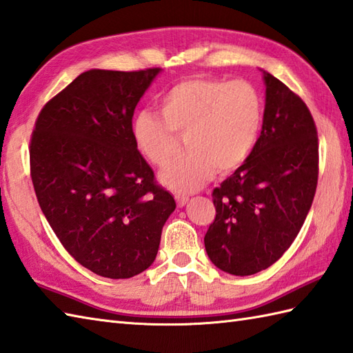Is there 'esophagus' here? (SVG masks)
I'll list each match as a JSON object with an SVG mask.
<instances>
[{"instance_id":"1","label":"esophagus","mask_w":353,"mask_h":353,"mask_svg":"<svg viewBox=\"0 0 353 353\" xmlns=\"http://www.w3.org/2000/svg\"><path fill=\"white\" fill-rule=\"evenodd\" d=\"M175 201L178 203V207H184L185 202L189 201V196H185V194H175Z\"/></svg>"}]
</instances>
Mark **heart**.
Here are the masks:
<instances>
[{
	"label": "heart",
	"instance_id": "obj_1",
	"mask_svg": "<svg viewBox=\"0 0 353 353\" xmlns=\"http://www.w3.org/2000/svg\"><path fill=\"white\" fill-rule=\"evenodd\" d=\"M160 114L139 110L131 123L137 150L157 168L168 166L184 137L187 152L161 172L176 193L201 189L214 169L230 174L245 163L260 136L261 93L246 80L187 78L159 99Z\"/></svg>",
	"mask_w": 353,
	"mask_h": 353
}]
</instances>
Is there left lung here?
I'll list each match as a JSON object with an SVG mask.
<instances>
[{"label":"left lung","mask_w":353,"mask_h":353,"mask_svg":"<svg viewBox=\"0 0 353 353\" xmlns=\"http://www.w3.org/2000/svg\"><path fill=\"white\" fill-rule=\"evenodd\" d=\"M263 130L249 159L211 193L216 217L203 237L216 268L254 275L276 263L307 219L319 179V137L299 95L264 72Z\"/></svg>","instance_id":"8db88e82"}]
</instances>
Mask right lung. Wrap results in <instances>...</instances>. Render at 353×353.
I'll use <instances>...</instances> for the list:
<instances>
[{
    "mask_svg": "<svg viewBox=\"0 0 353 353\" xmlns=\"http://www.w3.org/2000/svg\"><path fill=\"white\" fill-rule=\"evenodd\" d=\"M160 68L92 69L39 113L30 175L52 231L99 276H136L154 263L175 210L131 134L136 105Z\"/></svg>",
    "mask_w": 353,
    "mask_h": 353,
    "instance_id": "add662e5",
    "label": "right lung"
}]
</instances>
